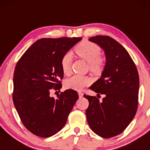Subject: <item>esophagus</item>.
Here are the masks:
<instances>
[{
    "mask_svg": "<svg viewBox=\"0 0 150 150\" xmlns=\"http://www.w3.org/2000/svg\"><path fill=\"white\" fill-rule=\"evenodd\" d=\"M78 96H79L80 98H82L83 96V93H81V92H79V93H78Z\"/></svg>",
    "mask_w": 150,
    "mask_h": 150,
    "instance_id": "1",
    "label": "esophagus"
}]
</instances>
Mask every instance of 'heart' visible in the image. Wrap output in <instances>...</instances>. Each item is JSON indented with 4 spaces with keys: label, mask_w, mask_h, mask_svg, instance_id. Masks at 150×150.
I'll return each mask as SVG.
<instances>
[{
    "label": "heart",
    "mask_w": 150,
    "mask_h": 150,
    "mask_svg": "<svg viewBox=\"0 0 150 150\" xmlns=\"http://www.w3.org/2000/svg\"><path fill=\"white\" fill-rule=\"evenodd\" d=\"M75 52L81 58L88 62L89 69L95 74L102 72L105 67V59L101 56V49L95 43L89 41H83L75 48ZM72 55L69 53L64 54L61 59V67L63 72L69 73L71 68ZM92 83V78L89 76L74 75L65 81L66 88L74 90H82L84 87Z\"/></svg>",
    "instance_id": "heart-1"
}]
</instances>
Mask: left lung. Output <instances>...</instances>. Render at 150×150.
I'll use <instances>...</instances> for the list:
<instances>
[{"mask_svg": "<svg viewBox=\"0 0 150 150\" xmlns=\"http://www.w3.org/2000/svg\"><path fill=\"white\" fill-rule=\"evenodd\" d=\"M89 40L102 47L106 65L102 77L90 86L102 101L84 94L88 100L86 117L92 131L103 138H112L125 131L137 113L139 78L135 63L121 44L110 36L97 35Z\"/></svg>", "mask_w": 150, "mask_h": 150, "instance_id": "obj_1", "label": "left lung"}]
</instances>
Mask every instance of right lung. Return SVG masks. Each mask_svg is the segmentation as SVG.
Here are the masks:
<instances>
[{"instance_id": "add662e5", "label": "right lung", "mask_w": 150, "mask_h": 150, "mask_svg": "<svg viewBox=\"0 0 150 150\" xmlns=\"http://www.w3.org/2000/svg\"><path fill=\"white\" fill-rule=\"evenodd\" d=\"M82 38H41L35 42L16 63L13 72V104L22 124L38 137L46 138L60 131L78 99V92L59 90L64 72L61 59Z\"/></svg>"}]
</instances>
